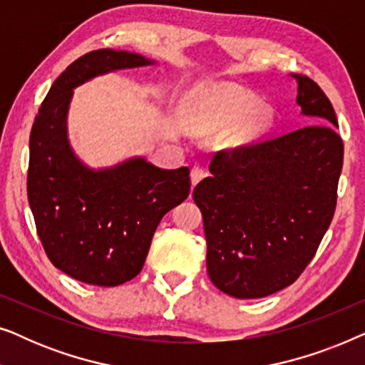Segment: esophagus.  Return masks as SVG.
<instances>
[{
  "instance_id": "obj_1",
  "label": "esophagus",
  "mask_w": 365,
  "mask_h": 365,
  "mask_svg": "<svg viewBox=\"0 0 365 365\" xmlns=\"http://www.w3.org/2000/svg\"><path fill=\"white\" fill-rule=\"evenodd\" d=\"M204 176H206V171L201 166H194L191 169V182L192 186H196V184L201 181V179H204Z\"/></svg>"
}]
</instances>
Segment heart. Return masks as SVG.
<instances>
[{
	"label": "heart",
	"instance_id": "heart-1",
	"mask_svg": "<svg viewBox=\"0 0 365 365\" xmlns=\"http://www.w3.org/2000/svg\"><path fill=\"white\" fill-rule=\"evenodd\" d=\"M204 126L227 128L240 121L234 131L237 143H251L272 123V111L266 104H257L254 94L232 84H219L207 94Z\"/></svg>",
	"mask_w": 365,
	"mask_h": 365
}]
</instances>
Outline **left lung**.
<instances>
[{
  "mask_svg": "<svg viewBox=\"0 0 365 365\" xmlns=\"http://www.w3.org/2000/svg\"><path fill=\"white\" fill-rule=\"evenodd\" d=\"M307 126L252 146L221 151L194 187L207 241V274L236 299L291 286L331 226L344 144L326 94L294 74Z\"/></svg>",
  "mask_w": 365,
  "mask_h": 365,
  "instance_id": "left-lung-1",
  "label": "left lung"
}]
</instances>
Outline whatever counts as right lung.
I'll return each mask as SVG.
<instances>
[{"label":"right lung","mask_w":365,"mask_h":365,"mask_svg":"<svg viewBox=\"0 0 365 365\" xmlns=\"http://www.w3.org/2000/svg\"><path fill=\"white\" fill-rule=\"evenodd\" d=\"M138 53L98 49L59 74L29 136L28 201L49 261L76 281L114 287L136 277L164 214L189 196V169L143 156L93 169L68 138L74 89L103 74L153 66Z\"/></svg>","instance_id":"right-lung-1"}]
</instances>
